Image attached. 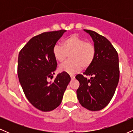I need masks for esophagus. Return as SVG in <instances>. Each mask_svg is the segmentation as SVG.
<instances>
[{"label": "esophagus", "instance_id": "obj_1", "mask_svg": "<svg viewBox=\"0 0 133 133\" xmlns=\"http://www.w3.org/2000/svg\"><path fill=\"white\" fill-rule=\"evenodd\" d=\"M70 77H71V79H74V78H75V76H74V75H70Z\"/></svg>", "mask_w": 133, "mask_h": 133}]
</instances>
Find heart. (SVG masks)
Returning a JSON list of instances; mask_svg holds the SVG:
<instances>
[{"mask_svg":"<svg viewBox=\"0 0 133 133\" xmlns=\"http://www.w3.org/2000/svg\"><path fill=\"white\" fill-rule=\"evenodd\" d=\"M53 56L59 62H64L69 55L70 59L59 67L61 72L74 74L82 69L89 68L96 57L95 45L91 42L71 35L62 41V45L56 44L53 47Z\"/></svg>","mask_w":133,"mask_h":133,"instance_id":"heart-1","label":"heart"}]
</instances>
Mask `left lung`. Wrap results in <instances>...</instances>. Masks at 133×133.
<instances>
[{"label": "left lung", "mask_w": 133, "mask_h": 133, "mask_svg": "<svg viewBox=\"0 0 133 133\" xmlns=\"http://www.w3.org/2000/svg\"><path fill=\"white\" fill-rule=\"evenodd\" d=\"M92 38L96 47V57L92 65L84 72L91 76L88 79L77 74L79 82L77 95L79 103L92 111L104 108L113 97L119 79V58L116 50L106 37L93 30H84Z\"/></svg>", "instance_id": "8db88e82"}]
</instances>
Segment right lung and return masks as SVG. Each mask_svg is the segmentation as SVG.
I'll return each instance as SVG.
<instances>
[{"label": "right lung", "instance_id": "right-lung-1", "mask_svg": "<svg viewBox=\"0 0 133 133\" xmlns=\"http://www.w3.org/2000/svg\"><path fill=\"white\" fill-rule=\"evenodd\" d=\"M65 30L46 32L34 36L23 47L18 57L17 74L27 99L39 110L51 111L61 103L71 77L62 72L52 79L57 68L53 47Z\"/></svg>", "mask_w": 133, "mask_h": 133}]
</instances>
